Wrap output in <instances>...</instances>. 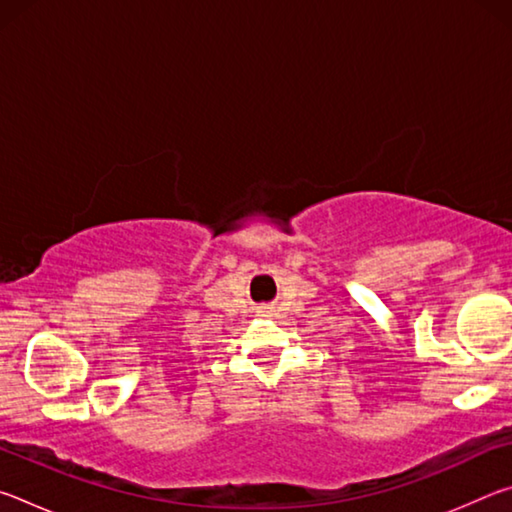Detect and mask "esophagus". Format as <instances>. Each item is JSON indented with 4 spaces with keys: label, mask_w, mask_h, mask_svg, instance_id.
<instances>
[{
    "label": "esophagus",
    "mask_w": 512,
    "mask_h": 512,
    "mask_svg": "<svg viewBox=\"0 0 512 512\" xmlns=\"http://www.w3.org/2000/svg\"><path fill=\"white\" fill-rule=\"evenodd\" d=\"M257 316H262V318H273V316H275V307H273V305H262V307H257Z\"/></svg>",
    "instance_id": "1"
}]
</instances>
